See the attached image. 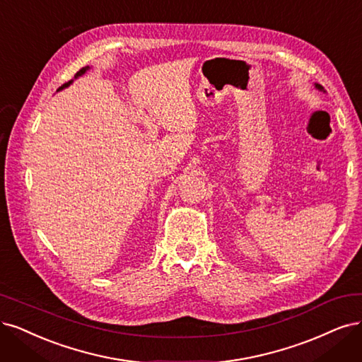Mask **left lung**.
<instances>
[{
  "instance_id": "8db88e82",
  "label": "left lung",
  "mask_w": 362,
  "mask_h": 362,
  "mask_svg": "<svg viewBox=\"0 0 362 362\" xmlns=\"http://www.w3.org/2000/svg\"><path fill=\"white\" fill-rule=\"evenodd\" d=\"M316 86H317V88H319V90H323V88H322V86H320V85H316Z\"/></svg>"
}]
</instances>
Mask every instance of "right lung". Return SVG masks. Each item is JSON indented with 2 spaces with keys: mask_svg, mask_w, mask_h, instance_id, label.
Segmentation results:
<instances>
[{
  "mask_svg": "<svg viewBox=\"0 0 362 362\" xmlns=\"http://www.w3.org/2000/svg\"><path fill=\"white\" fill-rule=\"evenodd\" d=\"M86 69H88V67H83V69H81V70H79V71L76 73V76H81V74H83V73L86 71ZM69 83H70V82H66L64 85H62V86H59V90H61V88H64V86H67Z\"/></svg>",
  "mask_w": 362,
  "mask_h": 362,
  "instance_id": "right-lung-1",
  "label": "right lung"
}]
</instances>
